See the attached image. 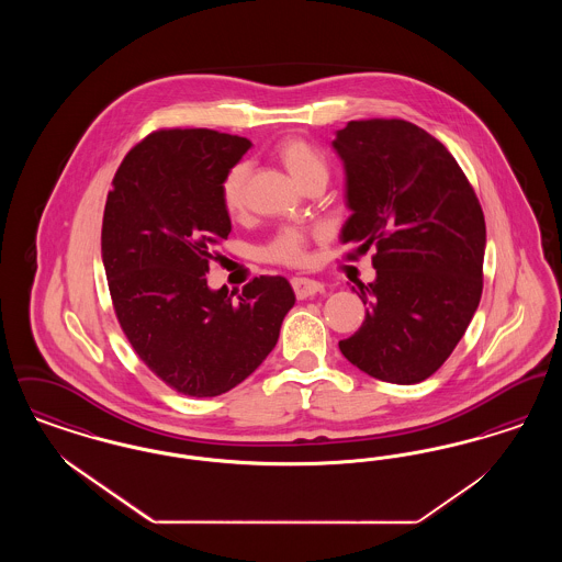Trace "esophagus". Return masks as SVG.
Wrapping results in <instances>:
<instances>
[{"mask_svg":"<svg viewBox=\"0 0 562 562\" xmlns=\"http://www.w3.org/2000/svg\"><path fill=\"white\" fill-rule=\"evenodd\" d=\"M291 286H293V293L296 299H310L314 294L322 293L324 286L316 280H310V278H293L291 280Z\"/></svg>","mask_w":562,"mask_h":562,"instance_id":"obj_1","label":"esophagus"}]
</instances>
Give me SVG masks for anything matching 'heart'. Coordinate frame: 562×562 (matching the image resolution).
Wrapping results in <instances>:
<instances>
[{"instance_id": "b5f03b06", "label": "heart", "mask_w": 562, "mask_h": 562, "mask_svg": "<svg viewBox=\"0 0 562 562\" xmlns=\"http://www.w3.org/2000/svg\"><path fill=\"white\" fill-rule=\"evenodd\" d=\"M273 156L291 172L294 181L307 188L312 181H326L328 164L321 151L301 136H286L273 145ZM250 168L246 161H236L221 179L223 211L238 218L246 211V181ZM318 238V232L305 227H282L263 246V259L273 266L299 268L307 259V248Z\"/></svg>"}]
</instances>
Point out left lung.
<instances>
[{"mask_svg":"<svg viewBox=\"0 0 562 562\" xmlns=\"http://www.w3.org/2000/svg\"><path fill=\"white\" fill-rule=\"evenodd\" d=\"M333 147L348 172L344 241L373 248L362 326L339 341L353 367L411 385L453 353L482 294L481 202L449 149L406 120H353Z\"/></svg>","mask_w":562,"mask_h":562,"instance_id":"left-lung-1","label":"left lung"}]
</instances>
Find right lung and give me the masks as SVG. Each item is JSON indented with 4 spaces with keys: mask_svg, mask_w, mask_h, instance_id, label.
<instances>
[{
    "mask_svg": "<svg viewBox=\"0 0 562 562\" xmlns=\"http://www.w3.org/2000/svg\"><path fill=\"white\" fill-rule=\"evenodd\" d=\"M248 149L236 134L160 128L126 154L108 193L101 252L115 318L147 369L193 398L252 373L294 305L282 276L252 278L238 301L206 284L232 232L221 179Z\"/></svg>",
    "mask_w": 562,
    "mask_h": 562,
    "instance_id": "add662e5",
    "label": "right lung"
}]
</instances>
